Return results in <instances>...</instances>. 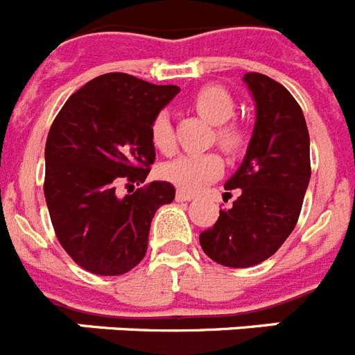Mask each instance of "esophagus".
Returning a JSON list of instances; mask_svg holds the SVG:
<instances>
[{
	"instance_id": "esophagus-1",
	"label": "esophagus",
	"mask_w": 355,
	"mask_h": 355,
	"mask_svg": "<svg viewBox=\"0 0 355 355\" xmlns=\"http://www.w3.org/2000/svg\"><path fill=\"white\" fill-rule=\"evenodd\" d=\"M192 199H193L192 193L183 192V190H178V193H175V200H178V202H188V200H192Z\"/></svg>"
}]
</instances>
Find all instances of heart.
Instances as JSON below:
<instances>
[{
	"mask_svg": "<svg viewBox=\"0 0 355 355\" xmlns=\"http://www.w3.org/2000/svg\"><path fill=\"white\" fill-rule=\"evenodd\" d=\"M192 105L197 114L215 126V142L222 150L234 155L245 146V131L233 122L236 103L233 96L220 85H206L192 97ZM150 140L163 155H171L175 149V137L171 117L159 112L150 124ZM222 159L215 153L202 155H183L162 167V175L168 183L175 184L184 192H197L200 188L218 178L222 172Z\"/></svg>",
	"mask_w": 355,
	"mask_h": 355,
	"instance_id": "1",
	"label": "heart"
}]
</instances>
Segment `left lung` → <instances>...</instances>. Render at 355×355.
<instances>
[{
    "mask_svg": "<svg viewBox=\"0 0 355 355\" xmlns=\"http://www.w3.org/2000/svg\"><path fill=\"white\" fill-rule=\"evenodd\" d=\"M243 81L256 101V126L245 159L225 183V196L238 190V197L199 236L206 256L231 268L258 265L277 252L297 225L311 178L299 103L265 74L247 72Z\"/></svg>",
    "mask_w": 355,
    "mask_h": 355,
    "instance_id": "8db88e82",
    "label": "left lung"
}]
</instances>
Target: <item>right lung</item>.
<instances>
[{
    "label": "right lung",
    "instance_id": "obj_1",
    "mask_svg": "<svg viewBox=\"0 0 355 355\" xmlns=\"http://www.w3.org/2000/svg\"><path fill=\"white\" fill-rule=\"evenodd\" d=\"M180 89L126 72L94 78L69 97L46 140L44 196L55 234L72 261L97 275H121L147 252L156 209L174 200L167 181L128 196L155 163L150 124Z\"/></svg>",
    "mask_w": 355,
    "mask_h": 355
}]
</instances>
